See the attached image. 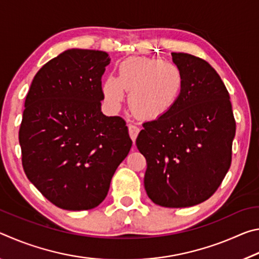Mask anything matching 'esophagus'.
I'll use <instances>...</instances> for the list:
<instances>
[{
  "mask_svg": "<svg viewBox=\"0 0 259 259\" xmlns=\"http://www.w3.org/2000/svg\"><path fill=\"white\" fill-rule=\"evenodd\" d=\"M128 128H129V135H130V138L133 139V142L135 143V140H136V138H137V136H138V133H139V126L138 125H135V124H129L128 125Z\"/></svg>",
  "mask_w": 259,
  "mask_h": 259,
  "instance_id": "esophagus-1",
  "label": "esophagus"
}]
</instances>
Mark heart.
<instances>
[{"label": "heart", "instance_id": "obj_1", "mask_svg": "<svg viewBox=\"0 0 259 259\" xmlns=\"http://www.w3.org/2000/svg\"><path fill=\"white\" fill-rule=\"evenodd\" d=\"M184 75L176 64L157 58L130 57L119 66V76L104 83L105 97L117 105L129 94V106L145 119H156L171 108L182 94Z\"/></svg>", "mask_w": 259, "mask_h": 259}]
</instances>
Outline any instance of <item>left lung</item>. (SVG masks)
Wrapping results in <instances>:
<instances>
[{
    "label": "left lung",
    "mask_w": 259,
    "mask_h": 259,
    "mask_svg": "<svg viewBox=\"0 0 259 259\" xmlns=\"http://www.w3.org/2000/svg\"><path fill=\"white\" fill-rule=\"evenodd\" d=\"M184 85L176 104L143 124L136 145L145 156V190L153 202L186 208L208 200L232 162L235 119L230 95L202 58L172 52Z\"/></svg>",
    "instance_id": "1"
}]
</instances>
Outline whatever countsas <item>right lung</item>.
Returning <instances> with one entry per match:
<instances>
[{
  "instance_id": "right-lung-1",
  "label": "right lung",
  "mask_w": 259,
  "mask_h": 259,
  "mask_svg": "<svg viewBox=\"0 0 259 259\" xmlns=\"http://www.w3.org/2000/svg\"><path fill=\"white\" fill-rule=\"evenodd\" d=\"M104 51L71 49L34 76L19 129L29 182L58 208L88 210L106 198L117 166L133 146L121 116L100 111Z\"/></svg>"
}]
</instances>
